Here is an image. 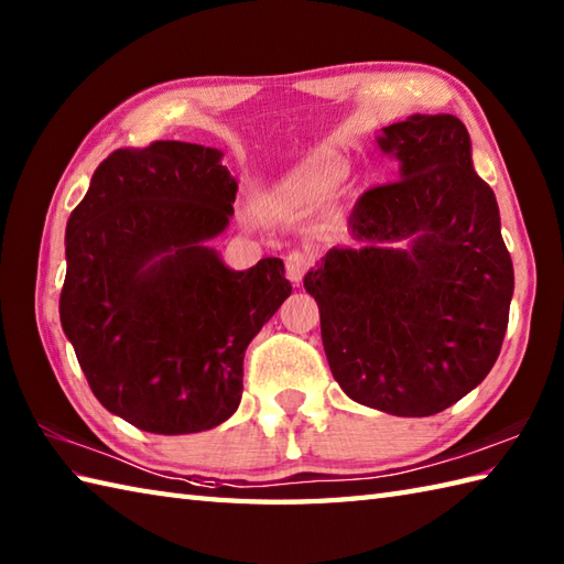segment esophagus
<instances>
[{
    "label": "esophagus",
    "instance_id": "esophagus-1",
    "mask_svg": "<svg viewBox=\"0 0 564 564\" xmlns=\"http://www.w3.org/2000/svg\"><path fill=\"white\" fill-rule=\"evenodd\" d=\"M310 267H313V257L305 254V251H291V254L285 257V275H289V281L293 285L303 283V275L307 273Z\"/></svg>",
    "mask_w": 564,
    "mask_h": 564
}]
</instances>
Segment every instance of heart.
<instances>
[{
	"mask_svg": "<svg viewBox=\"0 0 564 564\" xmlns=\"http://www.w3.org/2000/svg\"><path fill=\"white\" fill-rule=\"evenodd\" d=\"M334 178H337V174L325 164H303L273 188L269 203L281 213L307 208L310 203H315L325 194Z\"/></svg>",
	"mask_w": 564,
	"mask_h": 564,
	"instance_id": "b5f03b06",
	"label": "heart"
}]
</instances>
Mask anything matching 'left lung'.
Masks as SVG:
<instances>
[{
	"instance_id": "obj_1",
	"label": "left lung",
	"mask_w": 564,
	"mask_h": 564,
	"mask_svg": "<svg viewBox=\"0 0 564 564\" xmlns=\"http://www.w3.org/2000/svg\"><path fill=\"white\" fill-rule=\"evenodd\" d=\"M400 178L356 200L358 247L305 275L334 380L358 404L429 416L492 370L513 295L495 191L455 116H410L376 135Z\"/></svg>"
}]
</instances>
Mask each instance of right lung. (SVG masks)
<instances>
[{
    "label": "right lung",
    "mask_w": 564,
    "mask_h": 564,
    "mask_svg": "<svg viewBox=\"0 0 564 564\" xmlns=\"http://www.w3.org/2000/svg\"><path fill=\"white\" fill-rule=\"evenodd\" d=\"M235 194L220 150L160 140L109 154L67 220L63 332L97 400L150 434L230 419L247 346L293 291L281 259L235 271L210 247Z\"/></svg>",
    "instance_id": "1"
}]
</instances>
